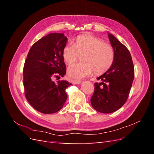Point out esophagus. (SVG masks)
Returning a JSON list of instances; mask_svg holds the SVG:
<instances>
[{
	"mask_svg": "<svg viewBox=\"0 0 154 154\" xmlns=\"http://www.w3.org/2000/svg\"><path fill=\"white\" fill-rule=\"evenodd\" d=\"M72 83H73V84H80V83H81V81L80 80H72Z\"/></svg>",
	"mask_w": 154,
	"mask_h": 154,
	"instance_id": "obj_1",
	"label": "esophagus"
}]
</instances>
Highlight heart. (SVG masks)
Segmentation results:
<instances>
[{"mask_svg":"<svg viewBox=\"0 0 154 154\" xmlns=\"http://www.w3.org/2000/svg\"><path fill=\"white\" fill-rule=\"evenodd\" d=\"M64 61L72 64L82 57V63L72 64L68 67V75L78 80L89 76L94 71L96 74L105 72L112 65L115 53L111 45L92 35L78 36L74 45L67 44L62 51Z\"/></svg>","mask_w":154,"mask_h":154,"instance_id":"obj_1","label":"heart"}]
</instances>
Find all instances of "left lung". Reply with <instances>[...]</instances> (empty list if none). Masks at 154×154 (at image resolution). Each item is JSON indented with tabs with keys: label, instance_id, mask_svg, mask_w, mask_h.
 <instances>
[{
	"label": "left lung",
	"instance_id": "8db88e82",
	"mask_svg": "<svg viewBox=\"0 0 154 154\" xmlns=\"http://www.w3.org/2000/svg\"><path fill=\"white\" fill-rule=\"evenodd\" d=\"M114 50V62L110 69L97 78L91 103L96 110L104 114L118 110L127 101L134 78V67L128 49L112 34L108 35Z\"/></svg>",
	"mask_w": 154,
	"mask_h": 154
}]
</instances>
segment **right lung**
I'll return each mask as SVG.
<instances>
[{
  "instance_id": "right-lung-1",
  "label": "right lung",
  "mask_w": 154,
  "mask_h": 154,
  "mask_svg": "<svg viewBox=\"0 0 154 154\" xmlns=\"http://www.w3.org/2000/svg\"><path fill=\"white\" fill-rule=\"evenodd\" d=\"M67 41L63 33H50L36 42L27 56L23 69L25 96L41 113L57 112L67 100L66 89L71 83L53 81L66 74L62 51Z\"/></svg>"
}]
</instances>
